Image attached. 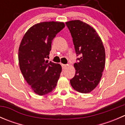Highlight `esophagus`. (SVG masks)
<instances>
[{
  "label": "esophagus",
  "mask_w": 125,
  "mask_h": 125,
  "mask_svg": "<svg viewBox=\"0 0 125 125\" xmlns=\"http://www.w3.org/2000/svg\"><path fill=\"white\" fill-rule=\"evenodd\" d=\"M62 68L63 69H65L66 67H67V65H63V64H62Z\"/></svg>",
  "instance_id": "34e87169"
}]
</instances>
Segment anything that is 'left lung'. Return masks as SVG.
Returning <instances> with one entry per match:
<instances>
[{
    "mask_svg": "<svg viewBox=\"0 0 125 125\" xmlns=\"http://www.w3.org/2000/svg\"><path fill=\"white\" fill-rule=\"evenodd\" d=\"M73 37L78 62L75 74L70 80L72 87L81 93H89L100 81L105 65V50L101 38L92 26L79 20L66 22Z\"/></svg>",
    "mask_w": 125,
    "mask_h": 125,
    "instance_id": "1",
    "label": "left lung"
}]
</instances>
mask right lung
Masks as SVG:
<instances>
[{
    "instance_id": "1",
    "label": "right lung",
    "mask_w": 125,
    "mask_h": 125,
    "mask_svg": "<svg viewBox=\"0 0 125 125\" xmlns=\"http://www.w3.org/2000/svg\"><path fill=\"white\" fill-rule=\"evenodd\" d=\"M65 26L63 22L54 21L35 24L26 31L20 44V70L32 91L39 95L52 91L60 77L61 65L46 59L52 40Z\"/></svg>"
}]
</instances>
